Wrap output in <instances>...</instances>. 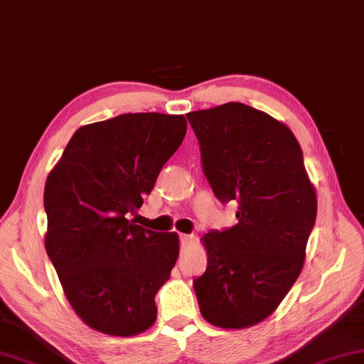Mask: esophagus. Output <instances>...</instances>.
I'll return each mask as SVG.
<instances>
[{"instance_id": "obj_1", "label": "esophagus", "mask_w": 364, "mask_h": 364, "mask_svg": "<svg viewBox=\"0 0 364 364\" xmlns=\"http://www.w3.org/2000/svg\"><path fill=\"white\" fill-rule=\"evenodd\" d=\"M193 241H195V236L193 235H179V243H181V246L190 245Z\"/></svg>"}]
</instances>
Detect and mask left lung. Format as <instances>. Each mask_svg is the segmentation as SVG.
<instances>
[{
  "label": "left lung",
  "instance_id": "1",
  "mask_svg": "<svg viewBox=\"0 0 364 364\" xmlns=\"http://www.w3.org/2000/svg\"><path fill=\"white\" fill-rule=\"evenodd\" d=\"M203 173L238 223L205 235L206 271L193 279L203 318L238 329L263 321L298 279L316 221V193L291 129L243 103L186 114Z\"/></svg>",
  "mask_w": 364,
  "mask_h": 364
}]
</instances>
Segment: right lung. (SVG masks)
Listing matches in <instances>:
<instances>
[{"instance_id": "right-lung-1", "label": "right lung", "mask_w": 364, "mask_h": 364, "mask_svg": "<svg viewBox=\"0 0 364 364\" xmlns=\"http://www.w3.org/2000/svg\"><path fill=\"white\" fill-rule=\"evenodd\" d=\"M185 134L183 114L126 113L81 126L46 179V253L73 309L96 331L134 336L156 321L154 296L179 241L128 215Z\"/></svg>"}]
</instances>
